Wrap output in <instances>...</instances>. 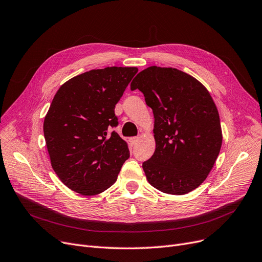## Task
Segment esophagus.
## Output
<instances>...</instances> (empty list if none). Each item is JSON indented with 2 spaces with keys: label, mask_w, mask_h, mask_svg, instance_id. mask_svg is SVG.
Listing matches in <instances>:
<instances>
[{
  "label": "esophagus",
  "mask_w": 262,
  "mask_h": 262,
  "mask_svg": "<svg viewBox=\"0 0 262 262\" xmlns=\"http://www.w3.org/2000/svg\"><path fill=\"white\" fill-rule=\"evenodd\" d=\"M131 143H132V145H135V144H138L139 143V141H140V138H131Z\"/></svg>",
  "instance_id": "1"
}]
</instances>
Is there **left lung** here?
I'll use <instances>...</instances> for the list:
<instances>
[{"label":"left lung","mask_w":262,"mask_h":262,"mask_svg":"<svg viewBox=\"0 0 262 262\" xmlns=\"http://www.w3.org/2000/svg\"><path fill=\"white\" fill-rule=\"evenodd\" d=\"M154 113L156 149L143 163L148 183L164 193L194 190L212 171L223 144L216 104L202 83L177 69L149 67L131 82Z\"/></svg>","instance_id":"left-lung-1"}]
</instances>
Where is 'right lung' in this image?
I'll return each instance as SVG.
<instances>
[{
    "label": "right lung",
    "mask_w": 262,
    "mask_h": 262,
    "mask_svg": "<svg viewBox=\"0 0 262 262\" xmlns=\"http://www.w3.org/2000/svg\"><path fill=\"white\" fill-rule=\"evenodd\" d=\"M138 68L91 70L66 81L44 119L50 163L60 181L82 195L105 191L129 158L128 143L118 133L115 105Z\"/></svg>",
    "instance_id": "obj_1"
}]
</instances>
